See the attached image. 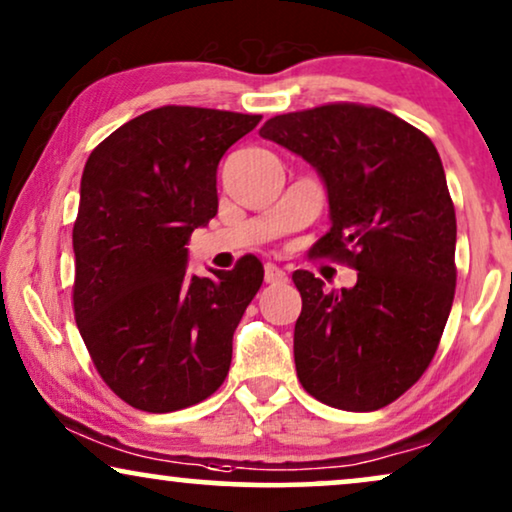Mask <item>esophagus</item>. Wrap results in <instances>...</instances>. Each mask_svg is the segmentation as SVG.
<instances>
[{
	"instance_id": "esophagus-1",
	"label": "esophagus",
	"mask_w": 512,
	"mask_h": 512,
	"mask_svg": "<svg viewBox=\"0 0 512 512\" xmlns=\"http://www.w3.org/2000/svg\"><path fill=\"white\" fill-rule=\"evenodd\" d=\"M264 281L271 285H281L288 281V274H285L281 267H276V264H267V267H264Z\"/></svg>"
}]
</instances>
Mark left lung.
Here are the masks:
<instances>
[{
	"mask_svg": "<svg viewBox=\"0 0 512 512\" xmlns=\"http://www.w3.org/2000/svg\"><path fill=\"white\" fill-rule=\"evenodd\" d=\"M260 135L323 177L332 227L311 255L358 271L349 290L292 274L302 295L297 377L339 410L391 405L431 365L454 302L456 215L438 149L419 128L358 102L278 114Z\"/></svg>",
	"mask_w": 512,
	"mask_h": 512,
	"instance_id": "1",
	"label": "left lung"
}]
</instances>
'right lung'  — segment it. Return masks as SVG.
Here are the masks:
<instances>
[{
  "label": "right lung",
  "instance_id": "right-lung-1",
  "mask_svg": "<svg viewBox=\"0 0 512 512\" xmlns=\"http://www.w3.org/2000/svg\"><path fill=\"white\" fill-rule=\"evenodd\" d=\"M260 114L166 105L117 128L81 175L74 318L124 403L175 412L227 379L231 339L264 281L257 257L187 274V241L217 215V163Z\"/></svg>",
  "mask_w": 512,
  "mask_h": 512
}]
</instances>
